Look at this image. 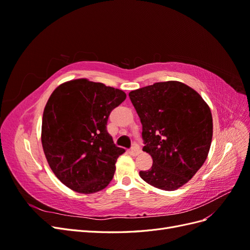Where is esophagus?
Instances as JSON below:
<instances>
[{
  "mask_svg": "<svg viewBox=\"0 0 250 250\" xmlns=\"http://www.w3.org/2000/svg\"><path fill=\"white\" fill-rule=\"evenodd\" d=\"M129 153H130L131 155H133V156H137V155H139V154L141 153V149H140L138 146H134L133 148L130 149Z\"/></svg>",
  "mask_w": 250,
  "mask_h": 250,
  "instance_id": "34e87169",
  "label": "esophagus"
}]
</instances>
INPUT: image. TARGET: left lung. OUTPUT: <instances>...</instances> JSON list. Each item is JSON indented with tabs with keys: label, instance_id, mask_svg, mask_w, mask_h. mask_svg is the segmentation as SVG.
Returning a JSON list of instances; mask_svg holds the SVG:
<instances>
[{
	"label": "left lung",
	"instance_id": "left-lung-1",
	"mask_svg": "<svg viewBox=\"0 0 250 250\" xmlns=\"http://www.w3.org/2000/svg\"><path fill=\"white\" fill-rule=\"evenodd\" d=\"M143 126V151L152 167L141 171L147 184L165 191L186 185L206 162L213 138L208 103L179 81L156 82L129 93Z\"/></svg>",
	"mask_w": 250,
	"mask_h": 250
}]
</instances>
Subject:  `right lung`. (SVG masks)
Returning <instances> with one entry per match:
<instances>
[{"instance_id": "obj_1", "label": "right lung", "mask_w": 250, "mask_h": 250, "mask_svg": "<svg viewBox=\"0 0 250 250\" xmlns=\"http://www.w3.org/2000/svg\"><path fill=\"white\" fill-rule=\"evenodd\" d=\"M126 99L122 89L85 78L55 88L43 109L42 145L51 170L71 190L97 193L116 171V147L106 125L110 111Z\"/></svg>"}]
</instances>
